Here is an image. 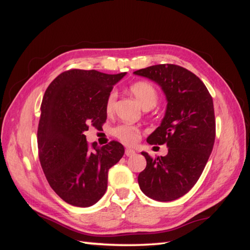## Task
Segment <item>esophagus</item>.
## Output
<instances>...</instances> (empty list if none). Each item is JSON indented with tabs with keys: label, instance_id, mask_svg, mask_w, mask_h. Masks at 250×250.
<instances>
[{
	"label": "esophagus",
	"instance_id": "esophagus-1",
	"mask_svg": "<svg viewBox=\"0 0 250 250\" xmlns=\"http://www.w3.org/2000/svg\"><path fill=\"white\" fill-rule=\"evenodd\" d=\"M125 155L128 156V157H132V156H134V155H135V150L131 149V148H126V149H125Z\"/></svg>",
	"mask_w": 250,
	"mask_h": 250
}]
</instances>
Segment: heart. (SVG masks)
Masks as SVG:
<instances>
[{
	"instance_id": "heart-1",
	"label": "heart",
	"mask_w": 250,
	"mask_h": 250,
	"mask_svg": "<svg viewBox=\"0 0 250 250\" xmlns=\"http://www.w3.org/2000/svg\"><path fill=\"white\" fill-rule=\"evenodd\" d=\"M130 91L134 95L135 99L139 101L143 108L149 109L152 108L158 102L159 92L157 88L149 82L140 81L133 83L130 86ZM117 99V93L115 91H110L106 98L105 108L108 114L114 110L115 102ZM114 135L117 139L126 145H134L139 142L141 137V130L137 126L129 124L118 125L113 130Z\"/></svg>"
}]
</instances>
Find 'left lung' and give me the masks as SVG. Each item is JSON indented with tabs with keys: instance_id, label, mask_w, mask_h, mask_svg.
<instances>
[{
	"instance_id": "obj_1",
	"label": "left lung",
	"mask_w": 250,
	"mask_h": 250,
	"mask_svg": "<svg viewBox=\"0 0 250 250\" xmlns=\"http://www.w3.org/2000/svg\"><path fill=\"white\" fill-rule=\"evenodd\" d=\"M134 74L160 84L167 100L166 116L147 142L150 145L166 144L168 152L157 158L142 152L147 166L137 180L149 198L174 201L192 189L213 150L216 137L213 98L198 76L179 65L157 64Z\"/></svg>"
}]
</instances>
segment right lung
Instances as JSON below:
<instances>
[{
	"label": "right lung",
	"instance_id": "add662e5",
	"mask_svg": "<svg viewBox=\"0 0 250 250\" xmlns=\"http://www.w3.org/2000/svg\"><path fill=\"white\" fill-rule=\"evenodd\" d=\"M125 75L73 68L46 89L37 129L40 162L52 190L68 204L97 203L107 189L108 169L124 156L119 142L89 145L83 132L102 128L106 98Z\"/></svg>",
	"mask_w": 250,
	"mask_h": 250
}]
</instances>
